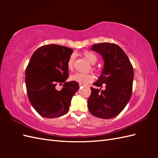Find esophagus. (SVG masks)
I'll return each mask as SVG.
<instances>
[{"label": "esophagus", "mask_w": 158, "mask_h": 158, "mask_svg": "<svg viewBox=\"0 0 158 158\" xmlns=\"http://www.w3.org/2000/svg\"><path fill=\"white\" fill-rule=\"evenodd\" d=\"M79 86H80V87H82V86H83V85H81V84H79Z\"/></svg>", "instance_id": "1"}]
</instances>
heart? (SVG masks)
I'll return each instance as SVG.
<instances>
[{
    "mask_svg": "<svg viewBox=\"0 0 158 158\" xmlns=\"http://www.w3.org/2000/svg\"><path fill=\"white\" fill-rule=\"evenodd\" d=\"M83 56L91 64H94L97 62V60H98V57H97L95 53L89 51H85L83 52ZM74 64H75V56H74V55H71L69 57L68 62H67V66H68L69 70H72L73 69ZM70 80L79 83V84L87 85L88 83H91L93 81L94 77L92 75H89V74L77 73L70 77Z\"/></svg>",
    "mask_w": 158,
    "mask_h": 158,
    "instance_id": "heart-1",
    "label": "heart"
}]
</instances>
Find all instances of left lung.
<instances>
[{"label":"left lung","instance_id":"left-lung-1","mask_svg":"<svg viewBox=\"0 0 158 158\" xmlns=\"http://www.w3.org/2000/svg\"><path fill=\"white\" fill-rule=\"evenodd\" d=\"M91 49L101 55L104 61L101 75L93 85L100 88L105 85V89L91 88L88 109L97 117L111 119L122 111L130 99L133 67L125 52L116 44L98 43L93 45Z\"/></svg>","mask_w":158,"mask_h":158}]
</instances>
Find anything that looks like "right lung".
I'll return each mask as SVG.
<instances>
[{
    "instance_id": "obj_1",
    "label": "right lung",
    "mask_w": 158,
    "mask_h": 158,
    "mask_svg": "<svg viewBox=\"0 0 158 158\" xmlns=\"http://www.w3.org/2000/svg\"><path fill=\"white\" fill-rule=\"evenodd\" d=\"M73 50L50 44L38 48L26 69L25 82L30 102L40 115L56 118L67 113L73 96L79 88L75 81L66 82L69 77L67 62ZM57 82L65 83L55 89Z\"/></svg>"
}]
</instances>
